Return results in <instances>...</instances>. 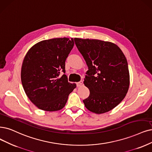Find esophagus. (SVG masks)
Instances as JSON below:
<instances>
[{
	"label": "esophagus",
	"instance_id": "obj_1",
	"mask_svg": "<svg viewBox=\"0 0 152 152\" xmlns=\"http://www.w3.org/2000/svg\"><path fill=\"white\" fill-rule=\"evenodd\" d=\"M83 81H80V82L76 83V86H77V87H80V86H81L83 85Z\"/></svg>",
	"mask_w": 152,
	"mask_h": 152
}]
</instances>
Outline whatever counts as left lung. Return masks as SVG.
<instances>
[{"instance_id": "left-lung-1", "label": "left lung", "mask_w": 152, "mask_h": 152, "mask_svg": "<svg viewBox=\"0 0 152 152\" xmlns=\"http://www.w3.org/2000/svg\"><path fill=\"white\" fill-rule=\"evenodd\" d=\"M88 67L84 84L90 91L83 100L93 113L108 112L124 99L130 85L127 60L116 44L98 39L75 38Z\"/></svg>"}]
</instances>
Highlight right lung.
Returning <instances> with one entry per match:
<instances>
[{"label":"right lung","instance_id":"right-lung-1","mask_svg":"<svg viewBox=\"0 0 152 152\" xmlns=\"http://www.w3.org/2000/svg\"><path fill=\"white\" fill-rule=\"evenodd\" d=\"M72 38H54L36 44L22 65L21 81L27 97L39 109L54 111L65 106L76 84L67 81L66 59L73 46Z\"/></svg>","mask_w":152,"mask_h":152}]
</instances>
